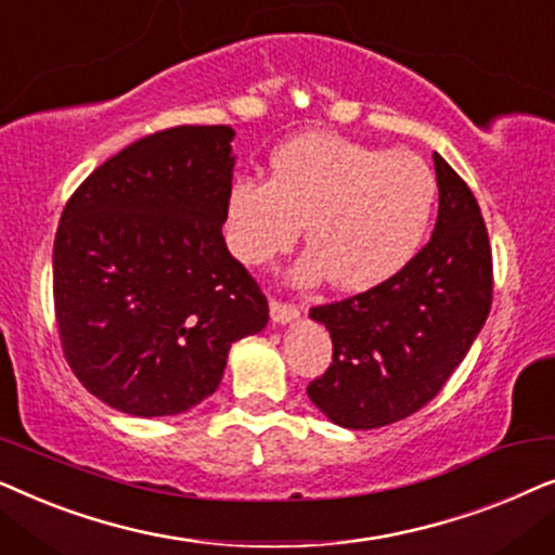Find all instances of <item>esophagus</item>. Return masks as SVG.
Instances as JSON below:
<instances>
[{
  "mask_svg": "<svg viewBox=\"0 0 555 555\" xmlns=\"http://www.w3.org/2000/svg\"><path fill=\"white\" fill-rule=\"evenodd\" d=\"M298 315H300V308L293 306V302H283V300H278V298L270 300V318H272V323L285 325V323L295 321V318H298Z\"/></svg>",
  "mask_w": 555,
  "mask_h": 555,
  "instance_id": "esophagus-1",
  "label": "esophagus"
}]
</instances>
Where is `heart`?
<instances>
[{"instance_id": "obj_1", "label": "heart", "mask_w": 555, "mask_h": 555, "mask_svg": "<svg viewBox=\"0 0 555 555\" xmlns=\"http://www.w3.org/2000/svg\"><path fill=\"white\" fill-rule=\"evenodd\" d=\"M437 192V173L412 151L306 133L272 154L270 181L247 173L232 181L224 240L240 262L260 268L287 253L306 222L310 247L293 278L369 291L420 253Z\"/></svg>"}]
</instances>
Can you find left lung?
Here are the masks:
<instances>
[{
    "instance_id": "left-lung-1",
    "label": "left lung",
    "mask_w": 555,
    "mask_h": 555,
    "mask_svg": "<svg viewBox=\"0 0 555 555\" xmlns=\"http://www.w3.org/2000/svg\"><path fill=\"white\" fill-rule=\"evenodd\" d=\"M435 234L397 275L310 308L333 340V363L308 386L331 422L376 429L406 420L442 391L492 306V249L480 204L435 154Z\"/></svg>"
}]
</instances>
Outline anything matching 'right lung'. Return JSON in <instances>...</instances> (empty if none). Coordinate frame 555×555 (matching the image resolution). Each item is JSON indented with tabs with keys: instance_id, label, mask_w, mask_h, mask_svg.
<instances>
[{
	"instance_id": "1",
	"label": "right lung",
	"mask_w": 555,
	"mask_h": 555,
	"mask_svg": "<svg viewBox=\"0 0 555 555\" xmlns=\"http://www.w3.org/2000/svg\"><path fill=\"white\" fill-rule=\"evenodd\" d=\"M230 126L143 135L67 199L52 249L60 344L73 374L131 416L211 397L234 340L268 325V298L224 245Z\"/></svg>"
}]
</instances>
